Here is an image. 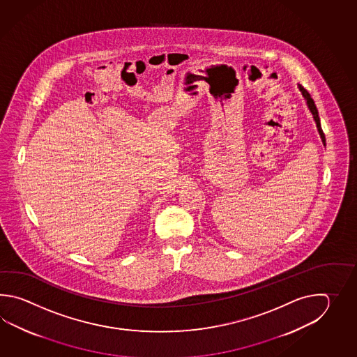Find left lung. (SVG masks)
Instances as JSON below:
<instances>
[{
    "instance_id": "1",
    "label": "left lung",
    "mask_w": 357,
    "mask_h": 357,
    "mask_svg": "<svg viewBox=\"0 0 357 357\" xmlns=\"http://www.w3.org/2000/svg\"><path fill=\"white\" fill-rule=\"evenodd\" d=\"M298 88H300V91L303 93V98L306 99V103H307V106L310 108L311 114L314 116V120L317 122V126H318L319 134H320V137H321V140H323V143L326 145V135H324V132H323V130H321V126H320V119H319L318 109H317V106H315V103H314V100L311 98L310 94H309V91H306L303 86L301 85H298Z\"/></svg>"
}]
</instances>
